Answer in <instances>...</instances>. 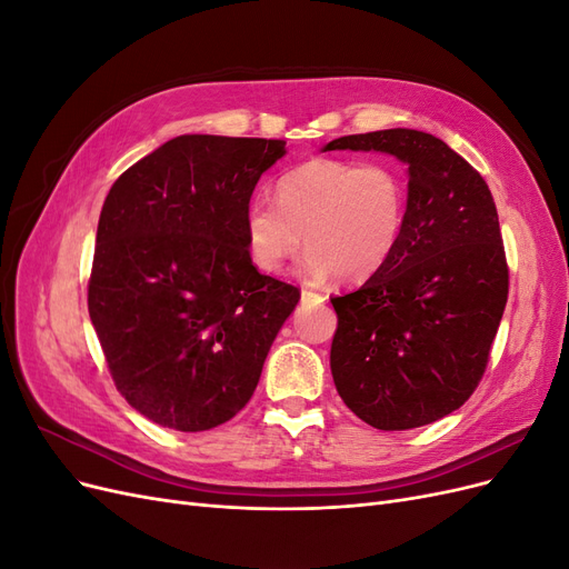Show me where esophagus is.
<instances>
[{"label": "esophagus", "mask_w": 569, "mask_h": 569, "mask_svg": "<svg viewBox=\"0 0 569 569\" xmlns=\"http://www.w3.org/2000/svg\"><path fill=\"white\" fill-rule=\"evenodd\" d=\"M301 301H303V303H322L325 297H322V295H316V291L301 289Z\"/></svg>", "instance_id": "1"}]
</instances>
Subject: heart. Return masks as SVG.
I'll return each instance as SVG.
<instances>
[{
  "label": "heart",
  "mask_w": 569,
  "mask_h": 569,
  "mask_svg": "<svg viewBox=\"0 0 569 569\" xmlns=\"http://www.w3.org/2000/svg\"><path fill=\"white\" fill-rule=\"evenodd\" d=\"M274 192L278 201L251 197L244 206L247 251L266 272L280 270L303 242V278L360 282L401 239L408 189L391 163L311 159L287 170Z\"/></svg>",
  "instance_id": "obj_1"
}]
</instances>
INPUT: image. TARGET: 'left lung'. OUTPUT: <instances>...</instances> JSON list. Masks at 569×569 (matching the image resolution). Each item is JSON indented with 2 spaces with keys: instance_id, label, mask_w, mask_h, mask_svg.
I'll return each instance as SVG.
<instances>
[{
  "instance_id": "left-lung-1",
  "label": "left lung",
  "mask_w": 569,
  "mask_h": 569,
  "mask_svg": "<svg viewBox=\"0 0 569 569\" xmlns=\"http://www.w3.org/2000/svg\"><path fill=\"white\" fill-rule=\"evenodd\" d=\"M382 151L406 163L408 203L389 261L335 297L330 368L356 416L396 432L458 410L485 375L508 301L496 203L477 170L439 137L391 128L322 151Z\"/></svg>"
}]
</instances>
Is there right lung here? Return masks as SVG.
I'll list each match as a JSON object with an SVG mask.
<instances>
[{
    "label": "right lung",
    "mask_w": 569,
    "mask_h": 569,
    "mask_svg": "<svg viewBox=\"0 0 569 569\" xmlns=\"http://www.w3.org/2000/svg\"><path fill=\"white\" fill-rule=\"evenodd\" d=\"M284 144L180 134L101 206L90 320L118 391L151 422L206 432L234 418L301 299L256 270L244 237V206Z\"/></svg>",
    "instance_id": "obj_1"
}]
</instances>
